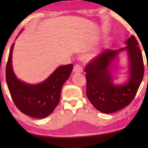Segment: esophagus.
<instances>
[{
    "label": "esophagus",
    "mask_w": 148,
    "mask_h": 148,
    "mask_svg": "<svg viewBox=\"0 0 148 148\" xmlns=\"http://www.w3.org/2000/svg\"><path fill=\"white\" fill-rule=\"evenodd\" d=\"M73 71L74 72H76V73H79V72H82L83 70H82V67L80 64H76L75 66H74V69Z\"/></svg>",
    "instance_id": "34e87169"
}]
</instances>
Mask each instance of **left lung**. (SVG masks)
<instances>
[{
	"label": "left lung",
	"instance_id": "1",
	"mask_svg": "<svg viewBox=\"0 0 148 148\" xmlns=\"http://www.w3.org/2000/svg\"><path fill=\"white\" fill-rule=\"evenodd\" d=\"M125 43L128 45L121 49L106 50L99 56L95 57L85 67L87 98L95 108L102 113H113L128 106L143 79L144 61L138 42L132 35ZM125 49L129 54L130 78L123 86H115L112 84L108 67L119 52Z\"/></svg>",
	"mask_w": 148,
	"mask_h": 148
}]
</instances>
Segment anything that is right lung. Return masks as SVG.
Wrapping results in <instances>:
<instances>
[{"label":"right lung","mask_w":148,"mask_h":148,"mask_svg":"<svg viewBox=\"0 0 148 148\" xmlns=\"http://www.w3.org/2000/svg\"><path fill=\"white\" fill-rule=\"evenodd\" d=\"M10 51L6 67V78L14 103L22 113L34 118H44L51 114L60 101L62 87L71 75L73 64L59 66L42 84L29 85L15 76Z\"/></svg>","instance_id":"obj_1"}]
</instances>
